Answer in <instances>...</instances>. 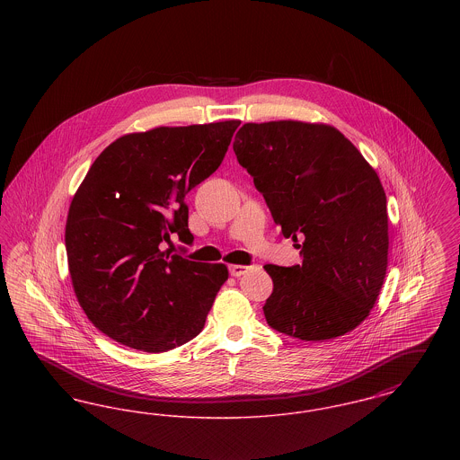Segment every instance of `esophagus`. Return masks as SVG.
<instances>
[{
    "mask_svg": "<svg viewBox=\"0 0 460 460\" xmlns=\"http://www.w3.org/2000/svg\"><path fill=\"white\" fill-rule=\"evenodd\" d=\"M246 270H248L246 265H229V272H231V276H234V278H240Z\"/></svg>",
    "mask_w": 460,
    "mask_h": 460,
    "instance_id": "34e87169",
    "label": "esophagus"
}]
</instances>
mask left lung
Segmentation results:
<instances>
[{
  "label": "left lung",
  "mask_w": 460,
  "mask_h": 460,
  "mask_svg": "<svg viewBox=\"0 0 460 460\" xmlns=\"http://www.w3.org/2000/svg\"><path fill=\"white\" fill-rule=\"evenodd\" d=\"M234 154L285 238L302 240L300 265H265L274 289L267 324L323 341L357 328L388 267L386 195L376 171L336 128L272 120L241 128Z\"/></svg>",
  "instance_id": "obj_1"
}]
</instances>
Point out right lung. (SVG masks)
<instances>
[{"label": "right lung", "mask_w": 460, "mask_h": 460, "mask_svg": "<svg viewBox=\"0 0 460 460\" xmlns=\"http://www.w3.org/2000/svg\"><path fill=\"white\" fill-rule=\"evenodd\" d=\"M240 120L155 128L115 139L72 198L66 261L79 305L94 328L136 350L193 340L227 281L224 263L164 250L191 243L186 195L219 169Z\"/></svg>", "instance_id": "add662e5"}]
</instances>
